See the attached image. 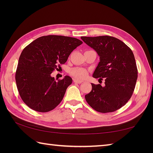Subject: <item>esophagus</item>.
Instances as JSON below:
<instances>
[{
  "label": "esophagus",
  "instance_id": "1",
  "mask_svg": "<svg viewBox=\"0 0 153 153\" xmlns=\"http://www.w3.org/2000/svg\"><path fill=\"white\" fill-rule=\"evenodd\" d=\"M74 82L75 83H78V84H81V83H83L82 81H80V80L77 79H74Z\"/></svg>",
  "mask_w": 153,
  "mask_h": 153
}]
</instances>
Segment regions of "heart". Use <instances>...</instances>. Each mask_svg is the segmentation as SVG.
Here are the masks:
<instances>
[{"instance_id":"1","label":"heart","mask_w":153,"mask_h":153,"mask_svg":"<svg viewBox=\"0 0 153 153\" xmlns=\"http://www.w3.org/2000/svg\"><path fill=\"white\" fill-rule=\"evenodd\" d=\"M70 74L74 78L77 79H83L87 76L88 71L85 68L76 67L70 69Z\"/></svg>"}]
</instances>
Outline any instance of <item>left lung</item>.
Masks as SVG:
<instances>
[{
    "instance_id": "8db88e82",
    "label": "left lung",
    "mask_w": 153,
    "mask_h": 153,
    "mask_svg": "<svg viewBox=\"0 0 153 153\" xmlns=\"http://www.w3.org/2000/svg\"><path fill=\"white\" fill-rule=\"evenodd\" d=\"M81 39L100 56L93 77L105 81L104 87L91 83L86 101L97 112H114L124 106L134 93L138 73L134 53L123 42L108 35Z\"/></svg>"
}]
</instances>
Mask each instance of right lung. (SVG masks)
I'll return each mask as SVG.
<instances>
[{
	"mask_svg": "<svg viewBox=\"0 0 153 153\" xmlns=\"http://www.w3.org/2000/svg\"><path fill=\"white\" fill-rule=\"evenodd\" d=\"M82 43L76 38L50 35L37 38L24 48L15 78L25 105L40 112H49L59 105L72 79L66 76L56 81L51 74Z\"/></svg>",
	"mask_w": 153,
	"mask_h": 153,
	"instance_id": "1",
	"label": "right lung"
}]
</instances>
